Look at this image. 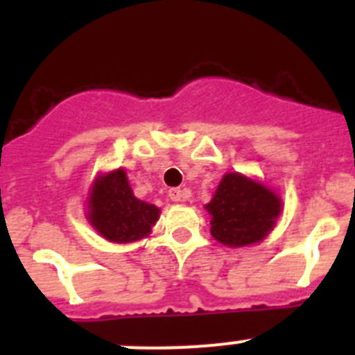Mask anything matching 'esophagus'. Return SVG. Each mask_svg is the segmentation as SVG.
Instances as JSON below:
<instances>
[{"label": "esophagus", "instance_id": "1", "mask_svg": "<svg viewBox=\"0 0 355 355\" xmlns=\"http://www.w3.org/2000/svg\"><path fill=\"white\" fill-rule=\"evenodd\" d=\"M168 197H171V200H174V202H180V200L188 199V193L184 192V190H181V188H171V190H168Z\"/></svg>", "mask_w": 355, "mask_h": 355}]
</instances>
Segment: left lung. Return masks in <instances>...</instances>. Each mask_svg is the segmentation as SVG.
Masks as SVG:
<instances>
[{
    "label": "left lung",
    "mask_w": 355,
    "mask_h": 355,
    "mask_svg": "<svg viewBox=\"0 0 355 355\" xmlns=\"http://www.w3.org/2000/svg\"><path fill=\"white\" fill-rule=\"evenodd\" d=\"M205 208L211 216V236L238 249L259 243L274 231L283 213V199L258 178L227 172Z\"/></svg>",
    "instance_id": "obj_1"
}]
</instances>
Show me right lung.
Here are the masks:
<instances>
[{
  "mask_svg": "<svg viewBox=\"0 0 355 355\" xmlns=\"http://www.w3.org/2000/svg\"><path fill=\"white\" fill-rule=\"evenodd\" d=\"M85 218L112 243H131L147 238L159 218V208L135 197L122 167L99 172L85 200Z\"/></svg>",
  "mask_w": 355,
  "mask_h": 355,
  "instance_id": "obj_1",
  "label": "right lung"
}]
</instances>
